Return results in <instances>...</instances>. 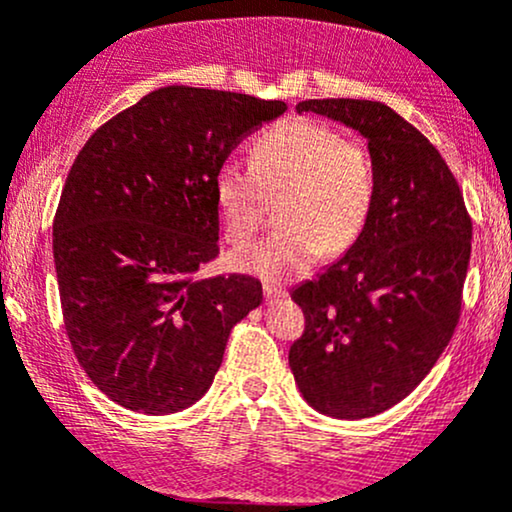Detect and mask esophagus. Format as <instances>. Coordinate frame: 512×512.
<instances>
[{
  "mask_svg": "<svg viewBox=\"0 0 512 512\" xmlns=\"http://www.w3.org/2000/svg\"><path fill=\"white\" fill-rule=\"evenodd\" d=\"M265 299H267V303L284 301L286 299V289H282V286H277L272 282H265Z\"/></svg>",
  "mask_w": 512,
  "mask_h": 512,
  "instance_id": "1",
  "label": "esophagus"
}]
</instances>
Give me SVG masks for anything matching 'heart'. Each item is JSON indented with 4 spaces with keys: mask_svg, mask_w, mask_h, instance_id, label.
<instances>
[{
    "mask_svg": "<svg viewBox=\"0 0 512 512\" xmlns=\"http://www.w3.org/2000/svg\"><path fill=\"white\" fill-rule=\"evenodd\" d=\"M262 193L282 194V228L230 252V267L262 279L303 274L320 252L340 255L362 235L376 199L372 153L325 123L282 121L252 140L247 167L223 162L213 174V196L230 243H243L260 226Z\"/></svg>",
    "mask_w": 512,
    "mask_h": 512,
    "instance_id": "1",
    "label": "heart"
}]
</instances>
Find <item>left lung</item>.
Masks as SVG:
<instances>
[{"label": "left lung", "instance_id": "1", "mask_svg": "<svg viewBox=\"0 0 512 512\" xmlns=\"http://www.w3.org/2000/svg\"><path fill=\"white\" fill-rule=\"evenodd\" d=\"M367 140L376 172L372 216L316 282L291 291L306 330L289 350L313 411L362 420L389 411L428 376L452 338L471 255V221L447 162L391 106L308 99Z\"/></svg>", "mask_w": 512, "mask_h": 512}]
</instances>
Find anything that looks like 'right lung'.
I'll list each match as a JSON object with an SVG mask.
<instances>
[{"label":"right lung","mask_w":512,"mask_h":512,"mask_svg":"<svg viewBox=\"0 0 512 512\" xmlns=\"http://www.w3.org/2000/svg\"><path fill=\"white\" fill-rule=\"evenodd\" d=\"M284 101L162 87L94 131L53 223L67 338L111 401L170 415L209 391L255 277H196L218 255L213 174Z\"/></svg>","instance_id":"1"}]
</instances>
